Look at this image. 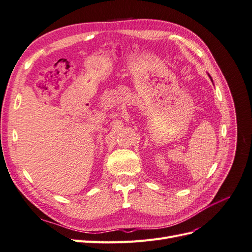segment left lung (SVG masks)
Listing matches in <instances>:
<instances>
[{
  "instance_id": "obj_1",
  "label": "left lung",
  "mask_w": 252,
  "mask_h": 252,
  "mask_svg": "<svg viewBox=\"0 0 252 252\" xmlns=\"http://www.w3.org/2000/svg\"><path fill=\"white\" fill-rule=\"evenodd\" d=\"M208 75H209V73H208ZM209 78H210V80H211V81H212V79H211V77H210V75H209Z\"/></svg>"
}]
</instances>
